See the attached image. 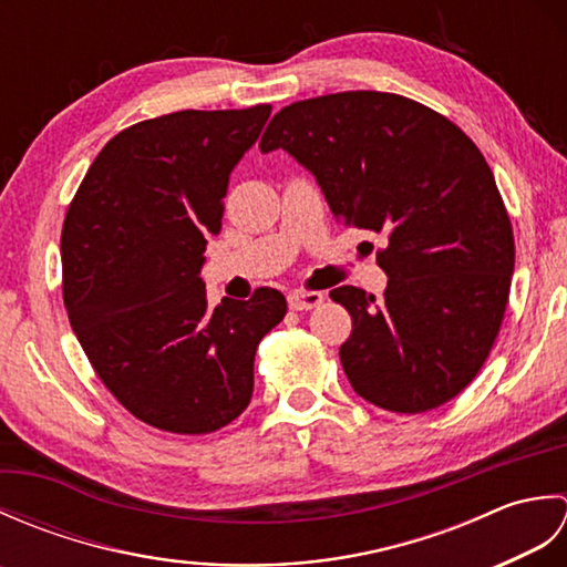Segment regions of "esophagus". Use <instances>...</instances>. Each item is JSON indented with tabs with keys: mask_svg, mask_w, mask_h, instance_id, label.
<instances>
[{
	"mask_svg": "<svg viewBox=\"0 0 567 567\" xmlns=\"http://www.w3.org/2000/svg\"><path fill=\"white\" fill-rule=\"evenodd\" d=\"M323 302L321 292H305V290H295L287 297V305L295 311H307V309H317Z\"/></svg>",
	"mask_w": 567,
	"mask_h": 567,
	"instance_id": "1",
	"label": "esophagus"
}]
</instances>
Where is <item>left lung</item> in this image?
I'll use <instances>...</instances> for the list:
<instances>
[{"label":"left lung","instance_id":"obj_1","mask_svg":"<svg viewBox=\"0 0 567 567\" xmlns=\"http://www.w3.org/2000/svg\"><path fill=\"white\" fill-rule=\"evenodd\" d=\"M315 175L336 221L388 234L384 299L331 290L353 319L341 365L355 394L400 414L465 390L497 339L514 234L483 153L449 118L390 92L285 106L260 138Z\"/></svg>","mask_w":567,"mask_h":567}]
</instances>
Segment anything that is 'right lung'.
<instances>
[{
	"label": "right lung",
	"mask_w": 567,
	"mask_h": 567,
	"mask_svg": "<svg viewBox=\"0 0 567 567\" xmlns=\"http://www.w3.org/2000/svg\"><path fill=\"white\" fill-rule=\"evenodd\" d=\"M270 110H187L131 126L94 158L68 209L70 327L106 390L155 429L231 424L252 396L256 348L287 311L272 287L212 307L199 277L228 179Z\"/></svg>",
	"instance_id": "right-lung-1"
}]
</instances>
